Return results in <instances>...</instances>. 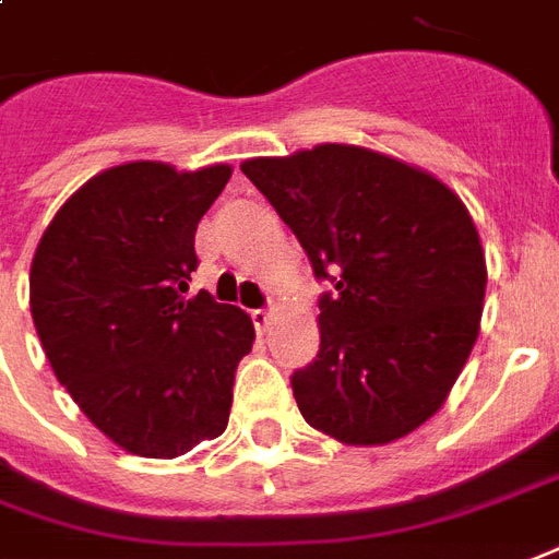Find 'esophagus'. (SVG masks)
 Listing matches in <instances>:
<instances>
[{"label":"esophagus","mask_w":559,"mask_h":559,"mask_svg":"<svg viewBox=\"0 0 559 559\" xmlns=\"http://www.w3.org/2000/svg\"><path fill=\"white\" fill-rule=\"evenodd\" d=\"M251 322H254V328H258V334H266L272 325V310H266V308L251 310Z\"/></svg>","instance_id":"esophagus-1"}]
</instances>
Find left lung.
<instances>
[{"instance_id": "obj_1", "label": "left lung", "mask_w": 559, "mask_h": 559, "mask_svg": "<svg viewBox=\"0 0 559 559\" xmlns=\"http://www.w3.org/2000/svg\"><path fill=\"white\" fill-rule=\"evenodd\" d=\"M308 251L319 355L289 383L310 428L346 445L416 431L449 399L478 340L487 261L454 190L346 143L240 166Z\"/></svg>"}]
</instances>
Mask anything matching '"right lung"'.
Returning a JSON list of instances; mask_svg holds the SVG:
<instances>
[{
  "label": "right lung",
  "instance_id": "1",
  "mask_svg": "<svg viewBox=\"0 0 559 559\" xmlns=\"http://www.w3.org/2000/svg\"><path fill=\"white\" fill-rule=\"evenodd\" d=\"M231 178L213 164L110 166L63 202L32 261V319L55 378L119 449L181 457L225 431L246 310L187 298L195 228Z\"/></svg>",
  "mask_w": 559,
  "mask_h": 559
}]
</instances>
